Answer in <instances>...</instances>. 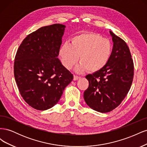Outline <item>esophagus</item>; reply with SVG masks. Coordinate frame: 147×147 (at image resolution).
<instances>
[{"instance_id":"1","label":"esophagus","mask_w":147,"mask_h":147,"mask_svg":"<svg viewBox=\"0 0 147 147\" xmlns=\"http://www.w3.org/2000/svg\"><path fill=\"white\" fill-rule=\"evenodd\" d=\"M80 77L77 76V75H74V80L76 81V80H78L80 79Z\"/></svg>"}]
</instances>
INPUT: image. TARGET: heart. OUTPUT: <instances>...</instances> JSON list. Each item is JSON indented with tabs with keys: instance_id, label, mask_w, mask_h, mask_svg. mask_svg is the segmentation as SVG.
<instances>
[{
	"instance_id": "1",
	"label": "heart",
	"mask_w": 147,
	"mask_h": 147,
	"mask_svg": "<svg viewBox=\"0 0 147 147\" xmlns=\"http://www.w3.org/2000/svg\"><path fill=\"white\" fill-rule=\"evenodd\" d=\"M112 47L109 40L96 33H84L73 37L70 43H65L61 47L59 56L63 65L70 69L77 63L75 69L82 72L88 69L92 72L104 68L112 56Z\"/></svg>"
}]
</instances>
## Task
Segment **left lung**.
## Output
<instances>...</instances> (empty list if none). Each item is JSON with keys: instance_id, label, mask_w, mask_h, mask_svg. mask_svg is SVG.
<instances>
[{"instance_id": "obj_1", "label": "left lung", "mask_w": 147, "mask_h": 147, "mask_svg": "<svg viewBox=\"0 0 147 147\" xmlns=\"http://www.w3.org/2000/svg\"><path fill=\"white\" fill-rule=\"evenodd\" d=\"M113 47L104 68L86 78L89 86L84 99L92 109L101 113L113 110L121 103L129 91L134 77V63L126 43L110 31Z\"/></svg>"}]
</instances>
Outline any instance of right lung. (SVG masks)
Here are the masks:
<instances>
[{
    "label": "right lung",
    "instance_id": "obj_1",
    "mask_svg": "<svg viewBox=\"0 0 147 147\" xmlns=\"http://www.w3.org/2000/svg\"><path fill=\"white\" fill-rule=\"evenodd\" d=\"M65 26H44L29 34L18 49L14 76L19 91L32 108L45 110L56 105L74 76L58 59Z\"/></svg>",
    "mask_w": 147,
    "mask_h": 147
}]
</instances>
